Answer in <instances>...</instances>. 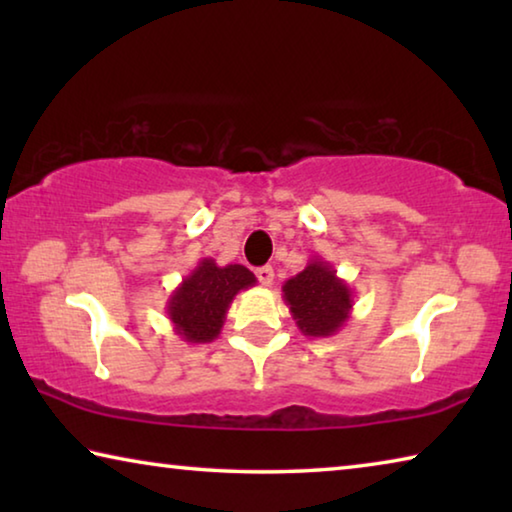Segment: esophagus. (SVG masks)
<instances>
[{"instance_id": "esophagus-1", "label": "esophagus", "mask_w": 512, "mask_h": 512, "mask_svg": "<svg viewBox=\"0 0 512 512\" xmlns=\"http://www.w3.org/2000/svg\"><path fill=\"white\" fill-rule=\"evenodd\" d=\"M255 275H257V280L264 284V287H271L275 271H273V266H262V268H257Z\"/></svg>"}]
</instances>
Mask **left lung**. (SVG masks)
<instances>
[{
	"label": "left lung",
	"instance_id": "left-lung-1",
	"mask_svg": "<svg viewBox=\"0 0 512 512\" xmlns=\"http://www.w3.org/2000/svg\"><path fill=\"white\" fill-rule=\"evenodd\" d=\"M282 298L305 336L325 339L348 323L354 296L348 282L323 257H311L298 275L282 284Z\"/></svg>",
	"mask_w": 512,
	"mask_h": 512
}]
</instances>
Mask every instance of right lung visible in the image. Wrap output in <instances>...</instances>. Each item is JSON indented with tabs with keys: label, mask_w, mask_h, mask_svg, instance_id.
<instances>
[{
	"label": "right lung",
	"mask_w": 512,
	"mask_h": 512,
	"mask_svg": "<svg viewBox=\"0 0 512 512\" xmlns=\"http://www.w3.org/2000/svg\"><path fill=\"white\" fill-rule=\"evenodd\" d=\"M255 284L257 277L246 266H219L212 257H203L167 300L173 332L187 343H212L237 293Z\"/></svg>",
	"instance_id": "obj_1"
}]
</instances>
